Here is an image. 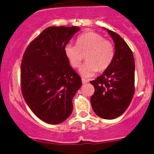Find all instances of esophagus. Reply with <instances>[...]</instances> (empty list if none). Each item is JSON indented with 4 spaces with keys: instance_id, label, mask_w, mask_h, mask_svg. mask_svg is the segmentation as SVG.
<instances>
[{
    "instance_id": "1",
    "label": "esophagus",
    "mask_w": 154,
    "mask_h": 154,
    "mask_svg": "<svg viewBox=\"0 0 154 154\" xmlns=\"http://www.w3.org/2000/svg\"><path fill=\"white\" fill-rule=\"evenodd\" d=\"M88 82V80H86V79H82V83H83V84H86Z\"/></svg>"
}]
</instances>
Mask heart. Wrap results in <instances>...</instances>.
Instances as JSON below:
<instances>
[{
  "label": "heart",
  "instance_id": "heart-1",
  "mask_svg": "<svg viewBox=\"0 0 154 154\" xmlns=\"http://www.w3.org/2000/svg\"><path fill=\"white\" fill-rule=\"evenodd\" d=\"M64 53L68 63L74 68H78L86 53V62L80 69L84 78L91 77L97 71H104L112 63L115 48L112 43L103 35L94 32H87L77 38L76 45L67 44Z\"/></svg>",
  "mask_w": 154,
  "mask_h": 154
}]
</instances>
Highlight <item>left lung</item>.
I'll return each mask as SVG.
<instances>
[{
  "label": "left lung",
  "mask_w": 154,
  "mask_h": 154,
  "mask_svg": "<svg viewBox=\"0 0 154 154\" xmlns=\"http://www.w3.org/2000/svg\"><path fill=\"white\" fill-rule=\"evenodd\" d=\"M115 42V56L109 67L90 83L94 87L91 104L97 116L116 119L130 105L135 91V62L133 52L116 32L107 29Z\"/></svg>",
  "instance_id": "obj_1"
}]
</instances>
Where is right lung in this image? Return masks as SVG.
I'll use <instances>...</instances> for the list:
<instances>
[{"label": "right lung", "instance_id": "obj_1", "mask_svg": "<svg viewBox=\"0 0 154 154\" xmlns=\"http://www.w3.org/2000/svg\"><path fill=\"white\" fill-rule=\"evenodd\" d=\"M79 29L74 26L48 27L29 43L23 55V97L32 112L48 124H60L69 117L72 99L82 85L81 77L64 53Z\"/></svg>", "mask_w": 154, "mask_h": 154}]
</instances>
